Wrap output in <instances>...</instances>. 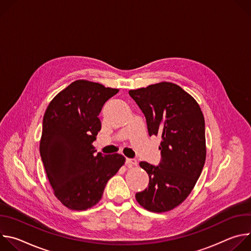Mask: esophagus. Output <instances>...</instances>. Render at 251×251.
I'll list each match as a JSON object with an SVG mask.
<instances>
[{"instance_id":"obj_1","label":"esophagus","mask_w":251,"mask_h":251,"mask_svg":"<svg viewBox=\"0 0 251 251\" xmlns=\"http://www.w3.org/2000/svg\"><path fill=\"white\" fill-rule=\"evenodd\" d=\"M126 165L127 167H133V166H137V160L136 159H126Z\"/></svg>"}]
</instances>
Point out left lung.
<instances>
[{"mask_svg":"<svg viewBox=\"0 0 251 251\" xmlns=\"http://www.w3.org/2000/svg\"><path fill=\"white\" fill-rule=\"evenodd\" d=\"M129 94L145 115L149 135L162 136L158 166L140 162L149 185L135 198L150 211L171 210L191 194L204 165L202 112L189 93L171 82L130 90Z\"/></svg>","mask_w":251,"mask_h":251,"instance_id":"8db88e82","label":"left lung"}]
</instances>
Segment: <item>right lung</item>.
<instances>
[{"label":"right lung","mask_w":251,"mask_h":251,"mask_svg":"<svg viewBox=\"0 0 251 251\" xmlns=\"http://www.w3.org/2000/svg\"><path fill=\"white\" fill-rule=\"evenodd\" d=\"M118 89L76 80L50 103L43 120L40 153L55 197L68 208L84 210L102 198L107 182L125 162L120 154L97 153L104 103Z\"/></svg>","instance_id":"add662e5"}]
</instances>
